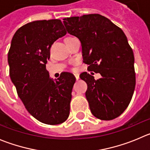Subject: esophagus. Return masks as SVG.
Wrapping results in <instances>:
<instances>
[{"instance_id":"1","label":"esophagus","mask_w":150,"mask_h":150,"mask_svg":"<svg viewBox=\"0 0 150 150\" xmlns=\"http://www.w3.org/2000/svg\"><path fill=\"white\" fill-rule=\"evenodd\" d=\"M74 76H75V78H76V80H78V79H79V74H74Z\"/></svg>"}]
</instances>
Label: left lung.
<instances>
[{"label":"left lung","mask_w":150,"mask_h":150,"mask_svg":"<svg viewBox=\"0 0 150 150\" xmlns=\"http://www.w3.org/2000/svg\"><path fill=\"white\" fill-rule=\"evenodd\" d=\"M67 33L80 40L83 62L101 77L83 72L86 97L91 113L101 120L120 116L128 107L135 88L134 56L120 28L100 14L63 19ZM93 74V73H91Z\"/></svg>","instance_id":"left-lung-1"}]
</instances>
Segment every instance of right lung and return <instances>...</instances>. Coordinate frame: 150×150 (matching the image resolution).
Returning a JSON list of instances; mask_svg holds the SVG:
<instances>
[{
  "label": "right lung",
  "mask_w": 150,
  "mask_h": 150,
  "mask_svg": "<svg viewBox=\"0 0 150 150\" xmlns=\"http://www.w3.org/2000/svg\"><path fill=\"white\" fill-rule=\"evenodd\" d=\"M66 34L59 19L29 22L16 30L8 52L10 76L19 98L29 113L45 124H61L70 113L76 78L64 72L53 79L46 68L50 47Z\"/></svg>",
  "instance_id": "add662e5"
}]
</instances>
